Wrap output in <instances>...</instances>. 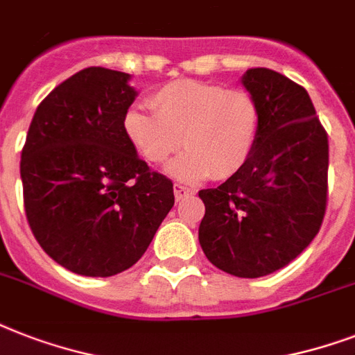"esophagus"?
<instances>
[{"label": "esophagus", "instance_id": "obj_1", "mask_svg": "<svg viewBox=\"0 0 355 355\" xmlns=\"http://www.w3.org/2000/svg\"><path fill=\"white\" fill-rule=\"evenodd\" d=\"M173 191H175V199L177 200H182L184 197L195 193V189L186 188V186H182V184H175V186H173Z\"/></svg>", "mask_w": 355, "mask_h": 355}]
</instances>
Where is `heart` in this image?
<instances>
[{
    "mask_svg": "<svg viewBox=\"0 0 355 355\" xmlns=\"http://www.w3.org/2000/svg\"><path fill=\"white\" fill-rule=\"evenodd\" d=\"M155 114L132 107L123 118L125 136L144 160L164 164L186 147L167 171L195 182L228 178L250 160L261 112L252 94L195 79L167 83L150 96Z\"/></svg>",
    "mask_w": 355,
    "mask_h": 355,
    "instance_id": "b5f03b06",
    "label": "heart"
}]
</instances>
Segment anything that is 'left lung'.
Listing matches in <instances>:
<instances>
[{"label": "left lung", "mask_w": 355, "mask_h": 355, "mask_svg": "<svg viewBox=\"0 0 355 355\" xmlns=\"http://www.w3.org/2000/svg\"><path fill=\"white\" fill-rule=\"evenodd\" d=\"M241 85L261 112L250 160L221 186L200 189L199 243L217 269L259 278L313 241L328 199V136L302 86L267 68Z\"/></svg>", "instance_id": "8db88e82"}]
</instances>
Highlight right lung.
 Listing matches in <instances>:
<instances>
[{
  "instance_id": "right-lung-1",
  "label": "right lung",
  "mask_w": 355,
  "mask_h": 355,
  "mask_svg": "<svg viewBox=\"0 0 355 355\" xmlns=\"http://www.w3.org/2000/svg\"><path fill=\"white\" fill-rule=\"evenodd\" d=\"M128 80L107 68L71 75L38 105L21 150L31 230L75 275L132 267L175 205L171 180L149 171L123 130L138 96Z\"/></svg>"
}]
</instances>
